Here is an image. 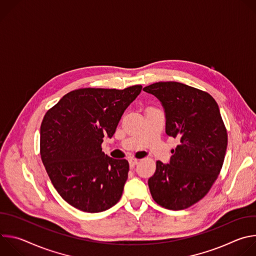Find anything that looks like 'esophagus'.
<instances>
[{
	"instance_id": "1",
	"label": "esophagus",
	"mask_w": 256,
	"mask_h": 256,
	"mask_svg": "<svg viewBox=\"0 0 256 256\" xmlns=\"http://www.w3.org/2000/svg\"><path fill=\"white\" fill-rule=\"evenodd\" d=\"M128 162H130V167H134V166L138 163V160L132 158V159H130V160H128Z\"/></svg>"
}]
</instances>
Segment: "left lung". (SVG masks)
Wrapping results in <instances>:
<instances>
[{
    "label": "left lung",
    "instance_id": "left-lung-1",
    "mask_svg": "<svg viewBox=\"0 0 256 256\" xmlns=\"http://www.w3.org/2000/svg\"><path fill=\"white\" fill-rule=\"evenodd\" d=\"M154 95L165 112V132L179 140L169 164L157 161L148 184L161 206L179 210L200 200L223 166L228 136L214 99L178 82H158L142 89Z\"/></svg>",
    "mask_w": 256,
    "mask_h": 256
}]
</instances>
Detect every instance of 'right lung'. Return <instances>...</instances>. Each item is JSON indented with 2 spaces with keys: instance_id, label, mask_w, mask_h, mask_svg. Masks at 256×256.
Returning <instances> with one entry per match:
<instances>
[{
  "instance_id": "right-lung-1",
  "label": "right lung",
  "mask_w": 256,
  "mask_h": 256,
  "mask_svg": "<svg viewBox=\"0 0 256 256\" xmlns=\"http://www.w3.org/2000/svg\"><path fill=\"white\" fill-rule=\"evenodd\" d=\"M142 88L74 90L46 114L40 126L42 160L54 188L70 206L99 212L120 200L128 162L105 155L101 144L104 136L112 138Z\"/></svg>"
}]
</instances>
